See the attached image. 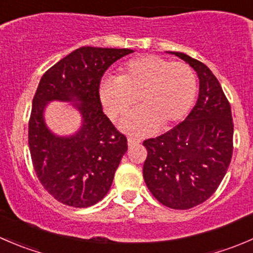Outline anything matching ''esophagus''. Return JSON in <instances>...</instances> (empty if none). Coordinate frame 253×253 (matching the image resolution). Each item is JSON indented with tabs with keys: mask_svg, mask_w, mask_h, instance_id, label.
<instances>
[{
	"mask_svg": "<svg viewBox=\"0 0 253 253\" xmlns=\"http://www.w3.org/2000/svg\"><path fill=\"white\" fill-rule=\"evenodd\" d=\"M127 142H128V147H133V145L139 144V143H141V139L133 138V137H128Z\"/></svg>",
	"mask_w": 253,
	"mask_h": 253,
	"instance_id": "obj_1",
	"label": "esophagus"
}]
</instances>
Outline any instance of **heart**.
<instances>
[{
  "label": "heart",
  "mask_w": 253,
  "mask_h": 253,
  "mask_svg": "<svg viewBox=\"0 0 253 253\" xmlns=\"http://www.w3.org/2000/svg\"><path fill=\"white\" fill-rule=\"evenodd\" d=\"M196 93L197 81L187 63L154 55L131 60L119 78L104 79L99 86L100 103L111 120L126 114L141 96L144 106L122 121L126 131L141 136L154 132L159 124L168 127L185 119Z\"/></svg>",
  "instance_id": "obj_1"
}]
</instances>
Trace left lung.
I'll list each match as a JSON object with an SVG mask.
<instances>
[{"label": "left lung", "instance_id": "1", "mask_svg": "<svg viewBox=\"0 0 253 253\" xmlns=\"http://www.w3.org/2000/svg\"><path fill=\"white\" fill-rule=\"evenodd\" d=\"M200 78V94L188 116L167 133L145 139L143 177L152 195L172 209H190L208 200L233 157L231 108L211 71L182 52Z\"/></svg>", "mask_w": 253, "mask_h": 253}]
</instances>
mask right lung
Segmentation results:
<instances>
[{
  "instance_id": "right-lung-1",
  "label": "right lung",
  "mask_w": 253,
  "mask_h": 253,
  "mask_svg": "<svg viewBox=\"0 0 253 253\" xmlns=\"http://www.w3.org/2000/svg\"><path fill=\"white\" fill-rule=\"evenodd\" d=\"M129 48L83 46L48 68L38 85L29 119L33 167L45 190L58 202L86 208L103 200L127 152V138L103 112L99 86L105 71ZM73 101L82 127L68 137L53 135L43 120L48 101Z\"/></svg>"
}]
</instances>
